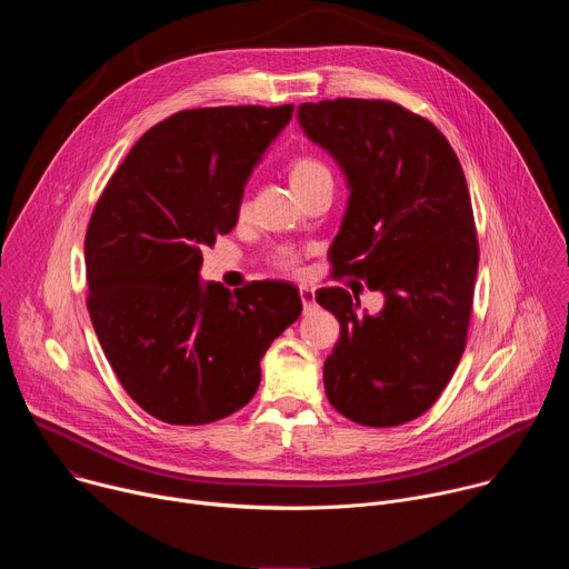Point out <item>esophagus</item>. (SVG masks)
Listing matches in <instances>:
<instances>
[{
    "label": "esophagus",
    "mask_w": 569,
    "mask_h": 569,
    "mask_svg": "<svg viewBox=\"0 0 569 569\" xmlns=\"http://www.w3.org/2000/svg\"><path fill=\"white\" fill-rule=\"evenodd\" d=\"M299 295H301V303H303V312H310L317 301H315V290L312 288H299Z\"/></svg>",
    "instance_id": "esophagus-1"
}]
</instances>
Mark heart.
<instances>
[{
  "mask_svg": "<svg viewBox=\"0 0 569 569\" xmlns=\"http://www.w3.org/2000/svg\"><path fill=\"white\" fill-rule=\"evenodd\" d=\"M288 176L292 187L297 189V193L310 189L312 184L321 182V180H329L331 171L329 167L323 164V161L315 154H297L292 157L290 167H288ZM240 209H246V202H240ZM277 266L283 270H295L299 266V257L295 250L290 248H281L277 250Z\"/></svg>",
  "mask_w": 569,
  "mask_h": 569,
  "instance_id": "b5f03b06",
  "label": "heart"
}]
</instances>
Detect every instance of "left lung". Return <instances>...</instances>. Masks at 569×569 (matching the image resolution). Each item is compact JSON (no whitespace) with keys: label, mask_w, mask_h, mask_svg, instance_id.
<instances>
[{"label":"left lung","mask_w":569,"mask_h":569,"mask_svg":"<svg viewBox=\"0 0 569 569\" xmlns=\"http://www.w3.org/2000/svg\"><path fill=\"white\" fill-rule=\"evenodd\" d=\"M299 123L351 184L333 279L385 292L380 312L360 315L349 290H317L342 329L323 387L360 426L408 423L437 402L466 349L479 261L466 176L443 132L391 101L303 103Z\"/></svg>","instance_id":"1"}]
</instances>
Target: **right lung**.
Returning <instances> with one entry per match:
<instances>
[{"label":"right lung","mask_w":569,"mask_h":569,"mask_svg":"<svg viewBox=\"0 0 569 569\" xmlns=\"http://www.w3.org/2000/svg\"><path fill=\"white\" fill-rule=\"evenodd\" d=\"M295 106L171 114L128 152L86 233L88 310L128 396L171 426L248 405L261 358L301 315L299 290L252 281L200 288L202 248L233 229L254 164Z\"/></svg>","instance_id":"obj_1"}]
</instances>
